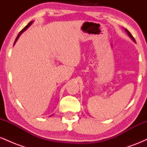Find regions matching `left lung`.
<instances>
[{"label":"left lung","instance_id":"1","mask_svg":"<svg viewBox=\"0 0 147 147\" xmlns=\"http://www.w3.org/2000/svg\"><path fill=\"white\" fill-rule=\"evenodd\" d=\"M125 31H126V32L127 33V34L129 35V36L130 37V38H131V39H132L133 41H134V42H136V40H135V38H133V36H132V35H131V34L129 32V30H126V29H125Z\"/></svg>","mask_w":147,"mask_h":147}]
</instances>
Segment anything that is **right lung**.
I'll return each instance as SVG.
<instances>
[{
    "instance_id": "right-lung-1",
    "label": "right lung",
    "mask_w": 147,
    "mask_h": 147,
    "mask_svg": "<svg viewBox=\"0 0 147 147\" xmlns=\"http://www.w3.org/2000/svg\"><path fill=\"white\" fill-rule=\"evenodd\" d=\"M33 22H34V21H30V23H28V25H26V26H25V28H23V30H22L21 32H19V34H18V36H17V37H16V40H15V41H14V45H15V43H16V42L18 41V38H19V37H20V36H21V35L22 34V33H23V32H24L25 31V30H26L27 29H28V28H29V27L30 26V25H31L32 24V23H33Z\"/></svg>"
}]
</instances>
